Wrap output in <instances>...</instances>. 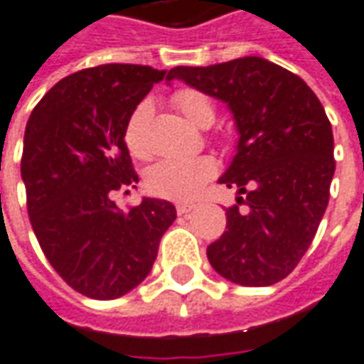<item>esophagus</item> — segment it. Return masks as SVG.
<instances>
[{
    "instance_id": "1",
    "label": "esophagus",
    "mask_w": 364,
    "mask_h": 364,
    "mask_svg": "<svg viewBox=\"0 0 364 364\" xmlns=\"http://www.w3.org/2000/svg\"><path fill=\"white\" fill-rule=\"evenodd\" d=\"M193 208H195V205H191V203H181V205H177V213H179V215H187Z\"/></svg>"
}]
</instances>
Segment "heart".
Listing matches in <instances>:
<instances>
[{
  "label": "heart",
  "mask_w": 364,
  "mask_h": 364,
  "mask_svg": "<svg viewBox=\"0 0 364 364\" xmlns=\"http://www.w3.org/2000/svg\"><path fill=\"white\" fill-rule=\"evenodd\" d=\"M173 104L177 110L189 120L193 126H207L215 120V108L208 100L207 94L183 88L173 94ZM149 118V104H139L129 116L124 132L126 146L134 156L144 157L147 154L146 124ZM217 173V161L213 157H185V159H164L151 165L146 175V185L149 193L169 200H191L199 195L208 179Z\"/></svg>",
  "instance_id": "obj_1"
}]
</instances>
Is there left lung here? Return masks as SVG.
Here are the masks:
<instances>
[{
	"label": "left lung",
	"mask_w": 364,
	"mask_h": 364,
	"mask_svg": "<svg viewBox=\"0 0 364 364\" xmlns=\"http://www.w3.org/2000/svg\"><path fill=\"white\" fill-rule=\"evenodd\" d=\"M175 78L225 102L238 132L218 183L236 187L248 210L226 208L208 262L235 284L272 286L307 252L329 203L335 161L323 106L299 76L262 57L175 67L165 80Z\"/></svg>",
	"instance_id": "left-lung-1"
}]
</instances>
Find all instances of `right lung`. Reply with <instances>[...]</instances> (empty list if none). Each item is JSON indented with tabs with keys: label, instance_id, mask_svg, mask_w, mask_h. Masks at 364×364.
<instances>
[{
	"label": "right lung",
	"instance_id": "1",
	"mask_svg": "<svg viewBox=\"0 0 364 364\" xmlns=\"http://www.w3.org/2000/svg\"><path fill=\"white\" fill-rule=\"evenodd\" d=\"M167 70L100 65L63 78L41 98L23 138L21 179L43 252L68 286L116 299L139 286L177 210L144 197L124 213L112 193L138 183L124 132Z\"/></svg>",
	"mask_w": 364,
	"mask_h": 364
}]
</instances>
